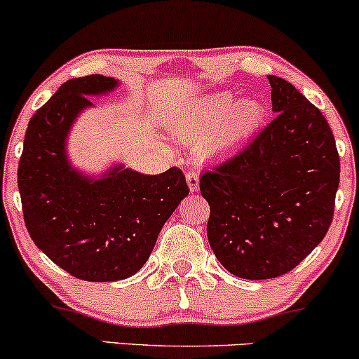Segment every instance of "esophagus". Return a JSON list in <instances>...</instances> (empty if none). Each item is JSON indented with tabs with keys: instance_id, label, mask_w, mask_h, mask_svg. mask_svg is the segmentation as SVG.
I'll return each instance as SVG.
<instances>
[{
	"instance_id": "1",
	"label": "esophagus",
	"mask_w": 359,
	"mask_h": 359,
	"mask_svg": "<svg viewBox=\"0 0 359 359\" xmlns=\"http://www.w3.org/2000/svg\"><path fill=\"white\" fill-rule=\"evenodd\" d=\"M185 179H187L191 192H196L197 189H199V174H197L196 170H189L187 174H185Z\"/></svg>"
}]
</instances>
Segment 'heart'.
Segmentation results:
<instances>
[{
	"label": "heart",
	"mask_w": 359,
	"mask_h": 359,
	"mask_svg": "<svg viewBox=\"0 0 359 359\" xmlns=\"http://www.w3.org/2000/svg\"><path fill=\"white\" fill-rule=\"evenodd\" d=\"M265 109L258 101H234L231 93L204 97L174 125L179 137L201 143L208 154L231 150L248 140L262 125Z\"/></svg>",
	"instance_id": "b5f03b06"
}]
</instances>
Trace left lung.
<instances>
[{
  "mask_svg": "<svg viewBox=\"0 0 359 359\" xmlns=\"http://www.w3.org/2000/svg\"><path fill=\"white\" fill-rule=\"evenodd\" d=\"M269 82L277 116L199 184L214 255L248 280L285 275L324 240L339 185V154L323 113L282 77Z\"/></svg>",
  "mask_w": 359,
  "mask_h": 359,
  "instance_id": "1",
  "label": "left lung"
}]
</instances>
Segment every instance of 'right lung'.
I'll return each mask as SVG.
<instances>
[{
	"instance_id": "add662e5",
	"label": "right lung",
	"mask_w": 359,
	"mask_h": 359,
	"mask_svg": "<svg viewBox=\"0 0 359 359\" xmlns=\"http://www.w3.org/2000/svg\"><path fill=\"white\" fill-rule=\"evenodd\" d=\"M100 74L60 86L28 123L18 163L23 219L55 265L88 282H114L147 263L160 229L189 194L182 170L143 175L114 167L90 180L69 165L65 138L88 96L114 89Z\"/></svg>"
}]
</instances>
